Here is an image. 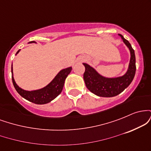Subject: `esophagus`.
<instances>
[{"label": "esophagus", "instance_id": "obj_1", "mask_svg": "<svg viewBox=\"0 0 151 151\" xmlns=\"http://www.w3.org/2000/svg\"><path fill=\"white\" fill-rule=\"evenodd\" d=\"M84 60H86V58L84 56H80L79 58L77 59V62H84Z\"/></svg>", "mask_w": 151, "mask_h": 151}]
</instances>
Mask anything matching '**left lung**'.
I'll use <instances>...</instances> for the list:
<instances>
[{"label":"left lung","mask_w":151,"mask_h":151,"mask_svg":"<svg viewBox=\"0 0 151 151\" xmlns=\"http://www.w3.org/2000/svg\"><path fill=\"white\" fill-rule=\"evenodd\" d=\"M119 35L123 40V42L129 48L130 52V61L129 67L124 75L116 77H106L100 74L93 67L86 63H83L85 67L84 73V80L86 86L91 92L101 97H113L124 91L130 85L136 74V56L134 50L129 41Z\"/></svg>","instance_id":"8db88e82"}]
</instances>
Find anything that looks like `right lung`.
I'll return each mask as SVG.
<instances>
[{
	"label": "right lung",
	"mask_w": 151,
	"mask_h": 151,
	"mask_svg": "<svg viewBox=\"0 0 151 151\" xmlns=\"http://www.w3.org/2000/svg\"><path fill=\"white\" fill-rule=\"evenodd\" d=\"M34 42H35L32 41V42H28V44ZM20 51V50H19L15 54V55H18ZM72 70V67L63 69L58 72V74L55 76V78L50 81L47 85L39 89L27 91V90H25L20 88L15 82L14 77H13V64H12V81H13V86H14L15 90L18 91V93L22 97L25 99L27 101L36 104H45L49 103L53 99H55L62 92L66 78L70 73Z\"/></svg>",
	"instance_id": "right-lung-1"
}]
</instances>
